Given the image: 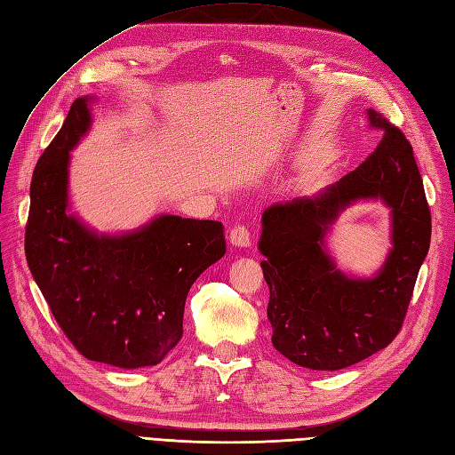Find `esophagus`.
<instances>
[{
  "mask_svg": "<svg viewBox=\"0 0 455 455\" xmlns=\"http://www.w3.org/2000/svg\"><path fill=\"white\" fill-rule=\"evenodd\" d=\"M230 243L238 249H245L251 245V232L243 225H236L230 230Z\"/></svg>",
  "mask_w": 455,
  "mask_h": 455,
  "instance_id": "obj_1",
  "label": "esophagus"
}]
</instances>
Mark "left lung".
<instances>
[{
  "label": "left lung",
  "mask_w": 455,
  "mask_h": 455,
  "mask_svg": "<svg viewBox=\"0 0 455 455\" xmlns=\"http://www.w3.org/2000/svg\"><path fill=\"white\" fill-rule=\"evenodd\" d=\"M367 120L382 140L356 171L262 213L259 251L272 343L315 371L355 365L394 341L429 251L431 213L412 146L382 114L369 108ZM360 199H380L391 210L393 247L373 278L341 273L325 245L331 225Z\"/></svg>",
  "instance_id": "8db88e82"
}]
</instances>
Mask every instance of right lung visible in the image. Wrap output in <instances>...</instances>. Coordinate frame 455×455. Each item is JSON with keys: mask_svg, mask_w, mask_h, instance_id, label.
<instances>
[{"mask_svg": "<svg viewBox=\"0 0 455 455\" xmlns=\"http://www.w3.org/2000/svg\"><path fill=\"white\" fill-rule=\"evenodd\" d=\"M95 100H75L33 171L26 259L82 356L122 369L157 365L181 339L191 284L225 255V227L164 213L129 232L99 234L76 217L71 151L92 127Z\"/></svg>", "mask_w": 455, "mask_h": 455, "instance_id": "right-lung-1", "label": "right lung"}]
</instances>
